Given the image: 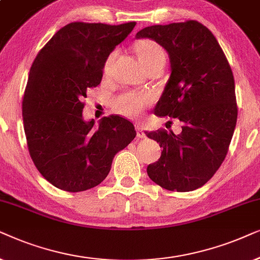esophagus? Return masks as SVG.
Wrapping results in <instances>:
<instances>
[{
  "label": "esophagus",
  "mask_w": 260,
  "mask_h": 260,
  "mask_svg": "<svg viewBox=\"0 0 260 260\" xmlns=\"http://www.w3.org/2000/svg\"><path fill=\"white\" fill-rule=\"evenodd\" d=\"M136 129H137V137L140 138V139H143V138H146V134L144 132V128L140 126V124H137L136 126Z\"/></svg>",
  "instance_id": "obj_1"
}]
</instances>
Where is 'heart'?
Segmentation results:
<instances>
[{"mask_svg":"<svg viewBox=\"0 0 260 260\" xmlns=\"http://www.w3.org/2000/svg\"><path fill=\"white\" fill-rule=\"evenodd\" d=\"M136 53L139 58L140 63L146 68L147 65L151 64H165L166 61V52L164 47L154 40L145 39L140 40L136 44ZM116 52L114 51L108 55L103 65V72L107 75L112 67L114 58H115ZM150 102V96L146 94H139V92H123L114 99L113 107L121 115L136 117L140 115L147 103Z\"/></svg>","mask_w":260,"mask_h":260,"instance_id":"1","label":"heart"}]
</instances>
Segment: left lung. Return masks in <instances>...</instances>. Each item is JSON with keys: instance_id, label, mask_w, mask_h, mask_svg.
Returning <instances> with one entry per match:
<instances>
[{"instance_id": "obj_1", "label": "left lung", "mask_w": 260, "mask_h": 260, "mask_svg": "<svg viewBox=\"0 0 260 260\" xmlns=\"http://www.w3.org/2000/svg\"><path fill=\"white\" fill-rule=\"evenodd\" d=\"M137 38H150L169 53L171 75L154 114L183 123L179 134L146 132L162 147L147 175L166 190L192 191L226 158L238 117L233 72L216 38L195 20L146 27Z\"/></svg>"}]
</instances>
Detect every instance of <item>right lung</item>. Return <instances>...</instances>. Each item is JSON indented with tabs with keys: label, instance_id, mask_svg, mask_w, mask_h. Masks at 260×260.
Here are the masks:
<instances>
[{
	"label": "right lung",
	"instance_id": "1",
	"mask_svg": "<svg viewBox=\"0 0 260 260\" xmlns=\"http://www.w3.org/2000/svg\"><path fill=\"white\" fill-rule=\"evenodd\" d=\"M136 22L112 26L71 22L41 48L30 68L22 101L30 158L43 177L70 192L99 185L117 152L137 136L119 115L83 120L86 90L101 83L103 65Z\"/></svg>",
	"mask_w": 260,
	"mask_h": 260
}]
</instances>
